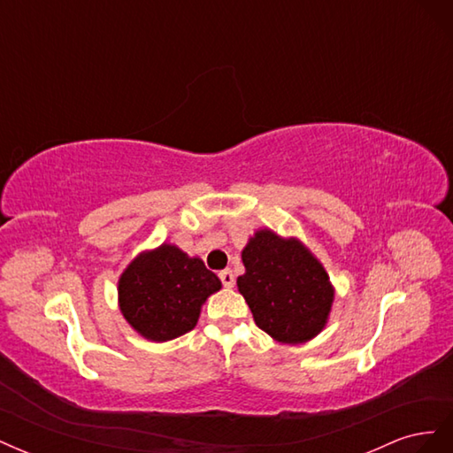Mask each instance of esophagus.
Returning <instances> with one entry per match:
<instances>
[{"label": "esophagus", "instance_id": "34e87169", "mask_svg": "<svg viewBox=\"0 0 453 453\" xmlns=\"http://www.w3.org/2000/svg\"><path fill=\"white\" fill-rule=\"evenodd\" d=\"M219 278H221L223 285L225 287H234V273H232V270H223L221 273H219Z\"/></svg>", "mask_w": 453, "mask_h": 453}]
</instances>
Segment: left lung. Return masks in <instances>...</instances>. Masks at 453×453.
I'll list each match as a JSON object with an SVG mask.
<instances>
[{
  "mask_svg": "<svg viewBox=\"0 0 453 453\" xmlns=\"http://www.w3.org/2000/svg\"><path fill=\"white\" fill-rule=\"evenodd\" d=\"M238 291L258 328L281 344L318 336L331 313L334 287L318 258L296 238L260 228L242 251Z\"/></svg>",
  "mask_w": 453,
  "mask_h": 453,
  "instance_id": "1",
  "label": "left lung"
}]
</instances>
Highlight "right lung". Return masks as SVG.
<instances>
[{"instance_id": "add662e5", "label": "right lung", "mask_w": 453, "mask_h": 453, "mask_svg": "<svg viewBox=\"0 0 453 453\" xmlns=\"http://www.w3.org/2000/svg\"><path fill=\"white\" fill-rule=\"evenodd\" d=\"M119 308L135 333L150 342H168L193 331L202 304L221 289L198 257L173 243L142 251L119 278Z\"/></svg>"}]
</instances>
